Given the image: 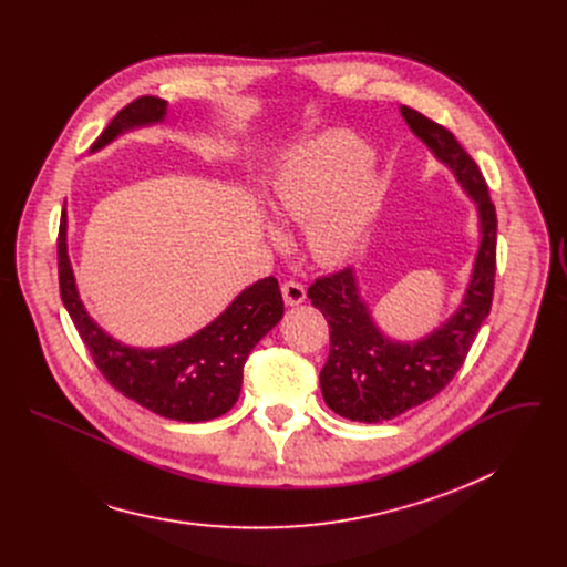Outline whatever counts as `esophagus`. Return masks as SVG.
Instances as JSON below:
<instances>
[{"mask_svg":"<svg viewBox=\"0 0 567 567\" xmlns=\"http://www.w3.org/2000/svg\"><path fill=\"white\" fill-rule=\"evenodd\" d=\"M282 298H285V305H289V307H298L300 302H305L307 293H305V287H302L300 282L289 280V282H285V285H282Z\"/></svg>","mask_w":567,"mask_h":567,"instance_id":"obj_1","label":"esophagus"}]
</instances>
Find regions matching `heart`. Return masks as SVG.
I'll use <instances>...</instances> for the list:
<instances>
[{
    "label": "heart",
    "instance_id": "b5f03b06",
    "mask_svg": "<svg viewBox=\"0 0 567 567\" xmlns=\"http://www.w3.org/2000/svg\"><path fill=\"white\" fill-rule=\"evenodd\" d=\"M365 143L346 130H326L300 143L271 182L269 210L280 226L307 228V247L320 265L350 260L379 210L381 186L365 166ZM267 237L282 245L280 228Z\"/></svg>",
    "mask_w": 567,
    "mask_h": 567
}]
</instances>
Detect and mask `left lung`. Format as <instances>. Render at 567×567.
Here are the masks:
<instances>
[{"label": "left lung", "mask_w": 567, "mask_h": 567, "mask_svg": "<svg viewBox=\"0 0 567 567\" xmlns=\"http://www.w3.org/2000/svg\"><path fill=\"white\" fill-rule=\"evenodd\" d=\"M399 112L475 204L480 245L457 309L417 341L381 332L361 298L354 269L318 278L309 287L311 305L330 322V357L320 370L322 399L337 415L365 424L392 420L446 388L489 316L496 276L498 219L475 161L446 127L406 105Z\"/></svg>", "instance_id": "1"}]
</instances>
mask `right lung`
<instances>
[{
  "mask_svg": "<svg viewBox=\"0 0 567 567\" xmlns=\"http://www.w3.org/2000/svg\"><path fill=\"white\" fill-rule=\"evenodd\" d=\"M168 103L143 96L123 107L92 145V154L136 127L164 123ZM58 278L64 309L103 377L127 399L166 420L197 424L228 413L239 396L251 350L285 313L274 276L239 291L193 337L164 348H134L107 334L80 300L66 247V208L58 233Z\"/></svg>",
  "mask_w": 567,
  "mask_h": 567,
  "instance_id": "add662e5",
  "label": "right lung"
}]
</instances>
